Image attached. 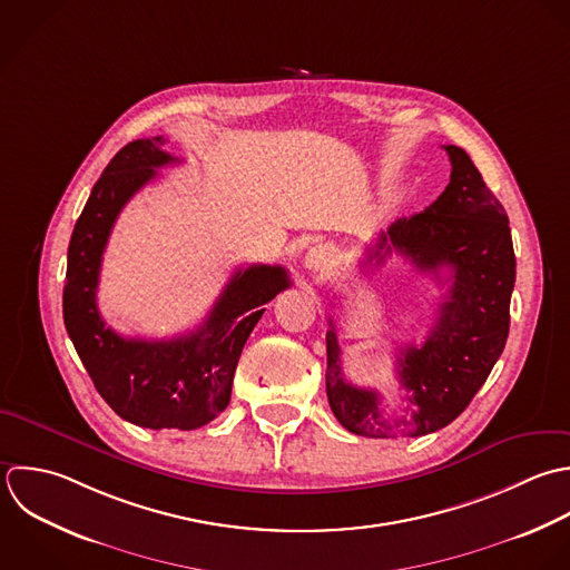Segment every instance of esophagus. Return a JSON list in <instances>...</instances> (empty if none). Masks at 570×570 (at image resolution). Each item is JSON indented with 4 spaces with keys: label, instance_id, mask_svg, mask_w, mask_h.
Segmentation results:
<instances>
[{
    "label": "esophagus",
    "instance_id": "1",
    "mask_svg": "<svg viewBox=\"0 0 570 570\" xmlns=\"http://www.w3.org/2000/svg\"><path fill=\"white\" fill-rule=\"evenodd\" d=\"M306 268H311L313 273H326L333 268V250L324 244L313 246L306 253Z\"/></svg>",
    "mask_w": 570,
    "mask_h": 570
}]
</instances>
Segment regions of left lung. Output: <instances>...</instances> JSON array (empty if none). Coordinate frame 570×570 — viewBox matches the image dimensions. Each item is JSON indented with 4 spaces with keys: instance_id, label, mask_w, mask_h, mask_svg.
Wrapping results in <instances>:
<instances>
[{
    "instance_id": "left-lung-1",
    "label": "left lung",
    "mask_w": 570,
    "mask_h": 570,
    "mask_svg": "<svg viewBox=\"0 0 570 570\" xmlns=\"http://www.w3.org/2000/svg\"><path fill=\"white\" fill-rule=\"evenodd\" d=\"M451 159L446 190L422 213L402 217L380 233L366 262L377 266L404 255L420 273L451 271L449 299L422 346H406L397 375L411 404L409 417L386 420L382 395L344 380L337 333H326V395L340 424L364 438H420L449 426L471 404L500 360L515 286V253L509 217L482 173L460 146H444Z\"/></svg>"
}]
</instances>
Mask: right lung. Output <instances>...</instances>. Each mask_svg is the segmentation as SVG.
Listing matches in <instances>:
<instances>
[{
	"mask_svg": "<svg viewBox=\"0 0 570 570\" xmlns=\"http://www.w3.org/2000/svg\"><path fill=\"white\" fill-rule=\"evenodd\" d=\"M161 146V135L126 144L92 186L68 244L63 324L97 393L121 420L193 431L228 406L242 348L264 304L288 288L291 277L282 266L239 268L204 324L175 340H126L106 326L97 308L101 255L126 202L157 168L179 161Z\"/></svg>",
	"mask_w": 570,
	"mask_h": 570,
	"instance_id": "1",
	"label": "right lung"
}]
</instances>
